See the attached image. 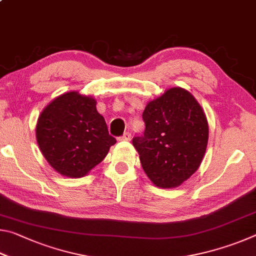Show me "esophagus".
<instances>
[{
    "label": "esophagus",
    "instance_id": "esophagus-1",
    "mask_svg": "<svg viewBox=\"0 0 256 256\" xmlns=\"http://www.w3.org/2000/svg\"><path fill=\"white\" fill-rule=\"evenodd\" d=\"M120 140H122V141H130L131 140V133L130 132H125L122 136L120 138Z\"/></svg>",
    "mask_w": 256,
    "mask_h": 256
}]
</instances>
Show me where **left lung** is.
Listing matches in <instances>:
<instances>
[{"mask_svg":"<svg viewBox=\"0 0 256 256\" xmlns=\"http://www.w3.org/2000/svg\"><path fill=\"white\" fill-rule=\"evenodd\" d=\"M144 136L133 138L146 176L170 188L190 178L204 156L209 128L206 114L185 89L172 88L146 106Z\"/></svg>","mask_w":256,"mask_h":256,"instance_id":"obj_1","label":"left lung"}]
</instances>
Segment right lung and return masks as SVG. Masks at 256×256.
<instances>
[{
    "label": "right lung",
    "instance_id": "right-lung-1",
    "mask_svg": "<svg viewBox=\"0 0 256 256\" xmlns=\"http://www.w3.org/2000/svg\"><path fill=\"white\" fill-rule=\"evenodd\" d=\"M36 138L50 166L60 175L76 178L102 162L116 144L96 110V100L74 92L60 94L45 107Z\"/></svg>",
    "mask_w": 256,
    "mask_h": 256
}]
</instances>
